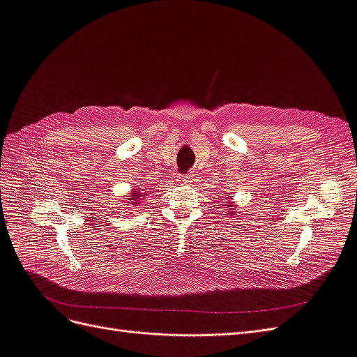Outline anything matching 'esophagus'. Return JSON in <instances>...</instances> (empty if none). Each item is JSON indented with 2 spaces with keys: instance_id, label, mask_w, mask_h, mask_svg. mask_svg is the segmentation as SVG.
<instances>
[{
  "instance_id": "esophagus-1",
  "label": "esophagus",
  "mask_w": 357,
  "mask_h": 357,
  "mask_svg": "<svg viewBox=\"0 0 357 357\" xmlns=\"http://www.w3.org/2000/svg\"><path fill=\"white\" fill-rule=\"evenodd\" d=\"M181 181H183V183H192V181H193V177H192L190 174L183 176V177H181Z\"/></svg>"
}]
</instances>
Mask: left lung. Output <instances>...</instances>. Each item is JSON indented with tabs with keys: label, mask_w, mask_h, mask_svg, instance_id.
Here are the masks:
<instances>
[{
	"label": "left lung",
	"mask_w": 357,
	"mask_h": 357,
	"mask_svg": "<svg viewBox=\"0 0 357 357\" xmlns=\"http://www.w3.org/2000/svg\"><path fill=\"white\" fill-rule=\"evenodd\" d=\"M228 207H231V208H234L235 207V205H228ZM229 214H234V211H231Z\"/></svg>",
	"instance_id": "1"
}]
</instances>
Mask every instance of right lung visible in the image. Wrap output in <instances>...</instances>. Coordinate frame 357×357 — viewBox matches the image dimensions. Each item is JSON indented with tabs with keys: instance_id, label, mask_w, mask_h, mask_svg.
Instances as JSON below:
<instances>
[{
	"instance_id": "right-lung-1",
	"label": "right lung",
	"mask_w": 357,
	"mask_h": 357,
	"mask_svg": "<svg viewBox=\"0 0 357 357\" xmlns=\"http://www.w3.org/2000/svg\"><path fill=\"white\" fill-rule=\"evenodd\" d=\"M144 198V195H143V193L142 192H137V189H134V193H132V195L131 197H128L126 199H129V202L128 204H139V201H142Z\"/></svg>"
}]
</instances>
